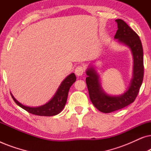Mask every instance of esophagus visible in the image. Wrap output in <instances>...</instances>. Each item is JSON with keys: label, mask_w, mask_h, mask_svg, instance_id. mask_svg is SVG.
Masks as SVG:
<instances>
[{"label": "esophagus", "mask_w": 151, "mask_h": 151, "mask_svg": "<svg viewBox=\"0 0 151 151\" xmlns=\"http://www.w3.org/2000/svg\"><path fill=\"white\" fill-rule=\"evenodd\" d=\"M84 72V68L82 66H78L76 68L75 73L78 76H81Z\"/></svg>", "instance_id": "esophagus-1"}]
</instances>
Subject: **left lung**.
Listing matches in <instances>:
<instances>
[{
  "mask_svg": "<svg viewBox=\"0 0 151 151\" xmlns=\"http://www.w3.org/2000/svg\"><path fill=\"white\" fill-rule=\"evenodd\" d=\"M117 24L114 38L131 49L133 58V76L127 90L119 96H111L103 90L98 72L92 65L86 69V82L89 98L93 104L102 113H109L119 110L134 102L139 93L144 78V53L138 35L121 19L115 20Z\"/></svg>",
  "mask_w": 151,
  "mask_h": 151,
  "instance_id": "1",
  "label": "left lung"
}]
</instances>
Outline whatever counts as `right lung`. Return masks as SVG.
<instances>
[{
  "instance_id": "obj_1",
  "label": "right lung",
  "mask_w": 151,
  "mask_h": 151,
  "mask_svg": "<svg viewBox=\"0 0 151 151\" xmlns=\"http://www.w3.org/2000/svg\"><path fill=\"white\" fill-rule=\"evenodd\" d=\"M76 77L74 73L69 74L60 84L52 98L46 104L39 106H28L18 102L11 93V96L16 104L24 110L32 114L40 116H53L59 114L65 108L67 102L69 88L76 82Z\"/></svg>"
}]
</instances>
